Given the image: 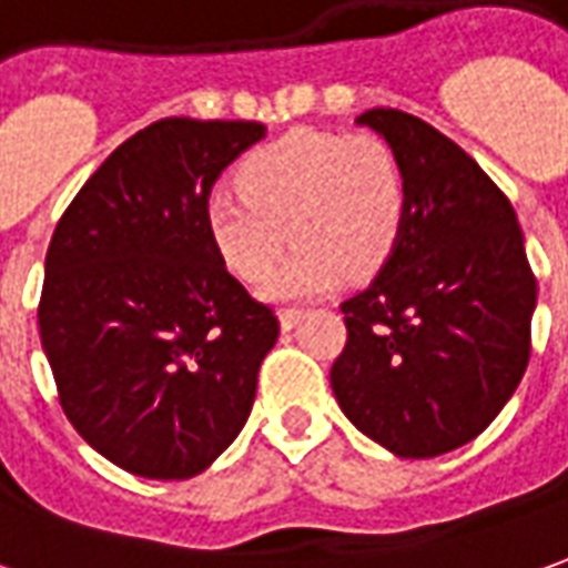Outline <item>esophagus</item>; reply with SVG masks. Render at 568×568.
<instances>
[{
    "label": "esophagus",
    "instance_id": "esophagus-1",
    "mask_svg": "<svg viewBox=\"0 0 568 568\" xmlns=\"http://www.w3.org/2000/svg\"><path fill=\"white\" fill-rule=\"evenodd\" d=\"M277 318H281V327H284V331H291V327H296L300 318H303V308H296V306L281 308V315H277Z\"/></svg>",
    "mask_w": 568,
    "mask_h": 568
}]
</instances>
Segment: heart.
I'll use <instances>...</instances> for the list:
<instances>
[{
  "label": "heart",
  "instance_id": "b5f03b06",
  "mask_svg": "<svg viewBox=\"0 0 568 568\" xmlns=\"http://www.w3.org/2000/svg\"><path fill=\"white\" fill-rule=\"evenodd\" d=\"M237 190L206 197V234L244 284L272 275L291 241L293 256L268 284L277 300L331 291L343 272L377 275L408 213L405 170L371 132L293 129L241 163Z\"/></svg>",
  "mask_w": 568,
  "mask_h": 568
}]
</instances>
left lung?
Returning a JSON list of instances; mask_svg holds the SVG:
<instances>
[{"label":"left lung","mask_w":568,"mask_h":568,"mask_svg":"<svg viewBox=\"0 0 568 568\" xmlns=\"http://www.w3.org/2000/svg\"><path fill=\"white\" fill-rule=\"evenodd\" d=\"M358 123L396 151L408 213L381 275L339 303L331 386L367 439L436 457L476 439L523 381L535 272L507 194L464 148L396 108Z\"/></svg>","instance_id":"left-lung-1"}]
</instances>
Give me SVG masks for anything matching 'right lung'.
<instances>
[{"mask_svg": "<svg viewBox=\"0 0 568 568\" xmlns=\"http://www.w3.org/2000/svg\"><path fill=\"white\" fill-rule=\"evenodd\" d=\"M265 126L166 116L120 144L58 219L39 336L82 439L144 479H191L250 417L275 346L206 234L210 187Z\"/></svg>", "mask_w": 568, "mask_h": 568, "instance_id": "add662e5", "label": "right lung"}]
</instances>
